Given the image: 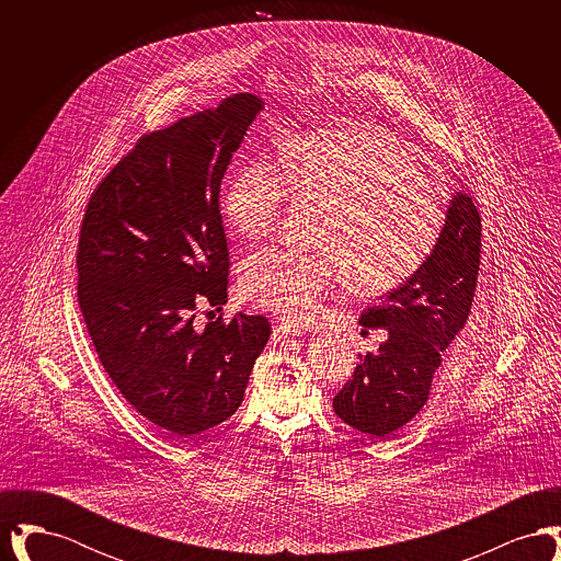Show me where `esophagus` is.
<instances>
[{
    "mask_svg": "<svg viewBox=\"0 0 561 561\" xmlns=\"http://www.w3.org/2000/svg\"><path fill=\"white\" fill-rule=\"evenodd\" d=\"M277 336H302L305 328L298 323H290V321H279V325L275 328Z\"/></svg>",
    "mask_w": 561,
    "mask_h": 561,
    "instance_id": "esophagus-1",
    "label": "esophagus"
}]
</instances>
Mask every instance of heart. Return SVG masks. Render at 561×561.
I'll use <instances>...</instances> for the list:
<instances>
[{
  "instance_id": "obj_1",
  "label": "heart",
  "mask_w": 561,
  "mask_h": 561,
  "mask_svg": "<svg viewBox=\"0 0 561 561\" xmlns=\"http://www.w3.org/2000/svg\"><path fill=\"white\" fill-rule=\"evenodd\" d=\"M290 187L330 208L318 248L298 254L265 248L241 263V290L261 309L311 320L345 277L353 290L401 286L435 250L444 213L412 147L374 128H332L296 138L286 168L268 158L245 163L227 183L222 213L245 240L268 236Z\"/></svg>"
}]
</instances>
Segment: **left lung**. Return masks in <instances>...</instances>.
Masks as SVG:
<instances>
[{
    "mask_svg": "<svg viewBox=\"0 0 561 561\" xmlns=\"http://www.w3.org/2000/svg\"><path fill=\"white\" fill-rule=\"evenodd\" d=\"M480 254V213L467 193H456L425 265L362 313L364 325L389 330V339L359 355L334 396V412L348 427L387 437L423 410L442 353L469 320Z\"/></svg>",
    "mask_w": 561,
    "mask_h": 561,
    "instance_id": "left-lung-1",
    "label": "left lung"
}]
</instances>
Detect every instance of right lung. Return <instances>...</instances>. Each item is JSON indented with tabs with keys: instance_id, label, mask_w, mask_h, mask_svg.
<instances>
[{
	"instance_id": "1",
	"label": "right lung",
	"mask_w": 561,
	"mask_h": 561,
	"mask_svg": "<svg viewBox=\"0 0 561 561\" xmlns=\"http://www.w3.org/2000/svg\"><path fill=\"white\" fill-rule=\"evenodd\" d=\"M261 108L236 94L142 134L81 220L78 300L92 345L126 401L176 442L236 414L271 334L263 316L193 323L202 302H227L218 193Z\"/></svg>"
}]
</instances>
